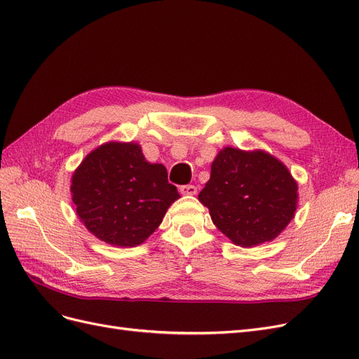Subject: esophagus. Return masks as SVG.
Returning a JSON list of instances; mask_svg holds the SVG:
<instances>
[{"label": "esophagus", "mask_w": 359, "mask_h": 359, "mask_svg": "<svg viewBox=\"0 0 359 359\" xmlns=\"http://www.w3.org/2000/svg\"><path fill=\"white\" fill-rule=\"evenodd\" d=\"M180 193L184 194V196H194V194L198 193V189L191 186V184H189V186H181Z\"/></svg>", "instance_id": "34e87169"}]
</instances>
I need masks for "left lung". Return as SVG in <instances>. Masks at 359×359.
<instances>
[{"label": "left lung", "mask_w": 359, "mask_h": 359, "mask_svg": "<svg viewBox=\"0 0 359 359\" xmlns=\"http://www.w3.org/2000/svg\"><path fill=\"white\" fill-rule=\"evenodd\" d=\"M212 223L240 247L273 241L295 217L298 184L266 151L226 147L215 156L199 193Z\"/></svg>", "instance_id": "8db88e82"}]
</instances>
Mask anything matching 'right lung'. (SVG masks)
Wrapping results in <instances>:
<instances>
[{
    "label": "right lung",
    "mask_w": 359,
    "mask_h": 359,
    "mask_svg": "<svg viewBox=\"0 0 359 359\" xmlns=\"http://www.w3.org/2000/svg\"><path fill=\"white\" fill-rule=\"evenodd\" d=\"M79 220L114 247L142 244L180 198L168 170L149 163L136 142H106L93 149L72 175Z\"/></svg>",
    "instance_id": "right-lung-1"
}]
</instances>
